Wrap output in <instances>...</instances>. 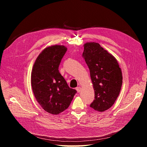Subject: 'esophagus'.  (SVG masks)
<instances>
[{"label": "esophagus", "mask_w": 147, "mask_h": 147, "mask_svg": "<svg viewBox=\"0 0 147 147\" xmlns=\"http://www.w3.org/2000/svg\"><path fill=\"white\" fill-rule=\"evenodd\" d=\"M76 90L77 91V92H80V91H81V88L80 87H77L76 88Z\"/></svg>", "instance_id": "obj_1"}]
</instances>
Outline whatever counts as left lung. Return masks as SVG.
<instances>
[{"mask_svg":"<svg viewBox=\"0 0 147 147\" xmlns=\"http://www.w3.org/2000/svg\"><path fill=\"white\" fill-rule=\"evenodd\" d=\"M82 56L90 71L94 99L90 107L98 112L110 109L118 97L123 82L117 59L95 42L84 45Z\"/></svg>","mask_w":147,"mask_h":147,"instance_id":"8db88e82","label":"left lung"}]
</instances>
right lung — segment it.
Segmentation results:
<instances>
[{
	"instance_id": "obj_1",
	"label": "right lung",
	"mask_w": 147,
	"mask_h": 147,
	"mask_svg": "<svg viewBox=\"0 0 147 147\" xmlns=\"http://www.w3.org/2000/svg\"><path fill=\"white\" fill-rule=\"evenodd\" d=\"M67 51L64 46L46 48L38 55L31 74L34 96L46 112L57 115L69 107L77 91L69 88L59 72L61 61Z\"/></svg>"
}]
</instances>
